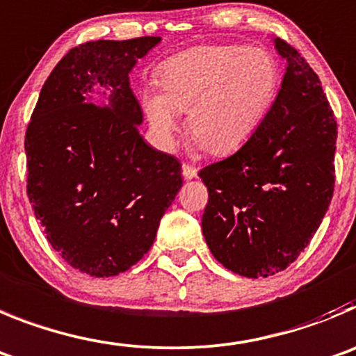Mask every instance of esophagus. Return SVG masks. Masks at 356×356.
<instances>
[{"label":"esophagus","mask_w":356,"mask_h":356,"mask_svg":"<svg viewBox=\"0 0 356 356\" xmlns=\"http://www.w3.org/2000/svg\"><path fill=\"white\" fill-rule=\"evenodd\" d=\"M181 171H184L185 180H192V178H195V176H197V169H195L194 165H191V164L181 165Z\"/></svg>","instance_id":"34e87169"}]
</instances>
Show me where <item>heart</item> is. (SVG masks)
Wrapping results in <instances>:
<instances>
[{"mask_svg": "<svg viewBox=\"0 0 356 356\" xmlns=\"http://www.w3.org/2000/svg\"><path fill=\"white\" fill-rule=\"evenodd\" d=\"M143 93V109L162 148L175 145L180 113L197 148L226 155L242 148L265 123L280 88V67L265 49L201 45L176 54Z\"/></svg>", "mask_w": 356, "mask_h": 356, "instance_id": "obj_1", "label": "heart"}]
</instances>
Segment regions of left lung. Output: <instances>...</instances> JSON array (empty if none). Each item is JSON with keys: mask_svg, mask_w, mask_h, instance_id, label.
<instances>
[{"mask_svg": "<svg viewBox=\"0 0 356 356\" xmlns=\"http://www.w3.org/2000/svg\"><path fill=\"white\" fill-rule=\"evenodd\" d=\"M284 79L247 145L207 165L201 227L218 263L257 279L288 268L318 231L334 194L337 123L321 81L298 51L273 38Z\"/></svg>", "mask_w": 356, "mask_h": 356, "instance_id": "1", "label": "left lung"}]
</instances>
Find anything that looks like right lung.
<instances>
[{"label": "right lung", "mask_w": 356, "mask_h": 356, "mask_svg": "<svg viewBox=\"0 0 356 356\" xmlns=\"http://www.w3.org/2000/svg\"><path fill=\"white\" fill-rule=\"evenodd\" d=\"M161 37L97 40L68 51L44 83L26 130L28 197L72 268L127 272L149 250L181 184L178 159L139 134L129 74Z\"/></svg>", "instance_id": "obj_1"}]
</instances>
